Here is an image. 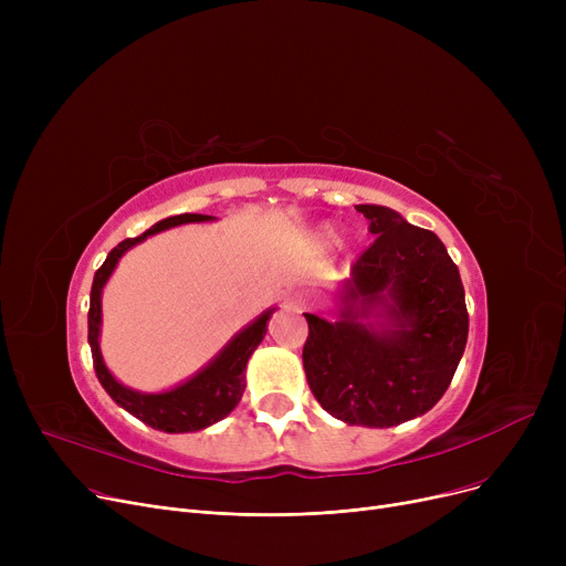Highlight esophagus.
<instances>
[{"mask_svg":"<svg viewBox=\"0 0 566 566\" xmlns=\"http://www.w3.org/2000/svg\"><path fill=\"white\" fill-rule=\"evenodd\" d=\"M312 305V295L305 291H295L289 295V307L293 310H307Z\"/></svg>","mask_w":566,"mask_h":566,"instance_id":"34e87169","label":"esophagus"}]
</instances>
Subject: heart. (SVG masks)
<instances>
[{
  "label": "heart",
  "mask_w": 566,
  "mask_h": 566,
  "mask_svg": "<svg viewBox=\"0 0 566 566\" xmlns=\"http://www.w3.org/2000/svg\"><path fill=\"white\" fill-rule=\"evenodd\" d=\"M318 238H321L323 245H333V243L337 241V231H335L333 227H323L321 233H318Z\"/></svg>",
  "instance_id": "1"
}]
</instances>
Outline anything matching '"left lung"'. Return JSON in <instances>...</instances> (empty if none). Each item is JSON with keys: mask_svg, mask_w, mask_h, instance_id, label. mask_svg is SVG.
I'll return each mask as SVG.
<instances>
[{"mask_svg": "<svg viewBox=\"0 0 566 566\" xmlns=\"http://www.w3.org/2000/svg\"><path fill=\"white\" fill-rule=\"evenodd\" d=\"M376 241L339 286L337 321L305 314L310 390L346 424L388 429L431 410L468 342L465 291L440 238L388 206H355Z\"/></svg>", "mask_w": 566, "mask_h": 566, "instance_id": "obj_1", "label": "left lung"}]
</instances>
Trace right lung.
<instances>
[{
  "label": "right lung",
  "instance_id": "right-lung-1",
  "mask_svg": "<svg viewBox=\"0 0 566 566\" xmlns=\"http://www.w3.org/2000/svg\"><path fill=\"white\" fill-rule=\"evenodd\" d=\"M213 216H199V213H184V216H171L160 222H156L151 229H146L137 238H126V241L118 243L105 259V263L98 268L92 284V301H88V346H92V358L94 369L105 388V392L135 415L137 420L144 424L154 427L165 433H190L201 431L220 422L222 418L238 406L245 390V367L254 348L261 344L268 331V321H271L275 307L265 310L261 316H256L250 325L241 333H235L229 344L216 355V358L201 367L195 376L176 385L171 390L165 392H139L133 388H126L124 382H118L109 369L105 367L103 353H101V323H103V289L107 280L112 277L114 268L130 248L146 241L148 235L160 233L165 229L178 227V224H190V222H211Z\"/></svg>",
  "mask_w": 566,
  "mask_h": 566
}]
</instances>
